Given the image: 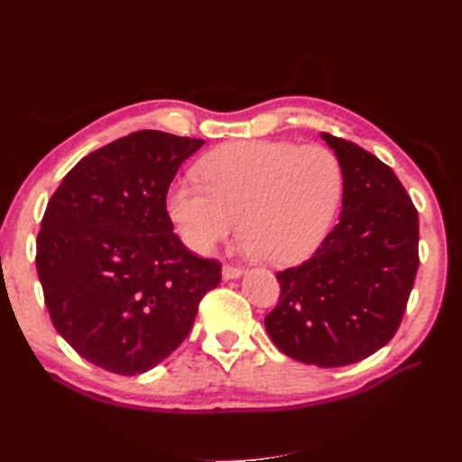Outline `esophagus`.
Here are the masks:
<instances>
[{
    "mask_svg": "<svg viewBox=\"0 0 462 462\" xmlns=\"http://www.w3.org/2000/svg\"><path fill=\"white\" fill-rule=\"evenodd\" d=\"M243 275L241 268H235V265H223V279L229 282V279H239Z\"/></svg>",
    "mask_w": 462,
    "mask_h": 462,
    "instance_id": "esophagus-1",
    "label": "esophagus"
}]
</instances>
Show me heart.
Masks as SVG:
<instances>
[{
    "mask_svg": "<svg viewBox=\"0 0 462 462\" xmlns=\"http://www.w3.org/2000/svg\"><path fill=\"white\" fill-rule=\"evenodd\" d=\"M202 184L177 180L167 214L197 254L212 253L239 227L260 262L291 265L326 239L343 197V167L319 144L241 141L200 162Z\"/></svg>",
    "mask_w": 462,
    "mask_h": 462,
    "instance_id": "heart-1",
    "label": "heart"
}]
</instances>
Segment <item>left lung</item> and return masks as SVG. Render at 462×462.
Segmentation results:
<instances>
[{"label":"left lung","mask_w":462,"mask_h":462,"mask_svg":"<svg viewBox=\"0 0 462 462\" xmlns=\"http://www.w3.org/2000/svg\"><path fill=\"white\" fill-rule=\"evenodd\" d=\"M343 167L339 223L312 258L277 272L282 295L265 331L283 355L337 368L393 337L418 270V212L389 165L328 133Z\"/></svg>","instance_id":"obj_1"}]
</instances>
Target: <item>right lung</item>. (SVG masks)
Wrapping results in <instances>:
<instances>
[{
    "mask_svg": "<svg viewBox=\"0 0 462 462\" xmlns=\"http://www.w3.org/2000/svg\"><path fill=\"white\" fill-rule=\"evenodd\" d=\"M200 138L138 131L88 153L48 202L36 270L53 328L121 375L158 366L185 341L221 265L173 233L167 190Z\"/></svg>",
    "mask_w": 462,
    "mask_h": 462,
    "instance_id": "obj_1",
    "label": "right lung"
}]
</instances>
